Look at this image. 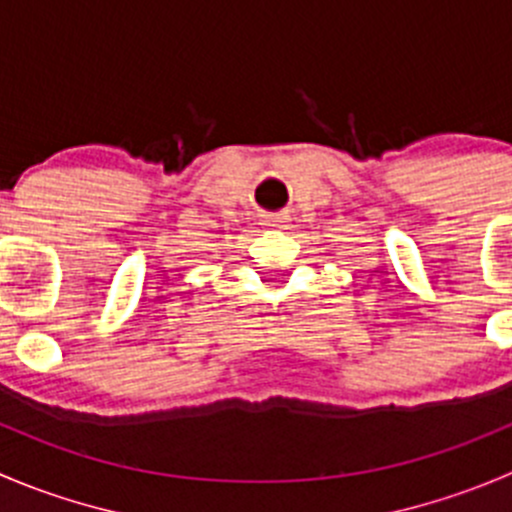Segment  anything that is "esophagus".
<instances>
[{
	"instance_id": "esophagus-1",
	"label": "esophagus",
	"mask_w": 512,
	"mask_h": 512,
	"mask_svg": "<svg viewBox=\"0 0 512 512\" xmlns=\"http://www.w3.org/2000/svg\"><path fill=\"white\" fill-rule=\"evenodd\" d=\"M287 222H290V217H287L285 212H275V215L262 217V225H265L267 230H280V227H285Z\"/></svg>"
}]
</instances>
